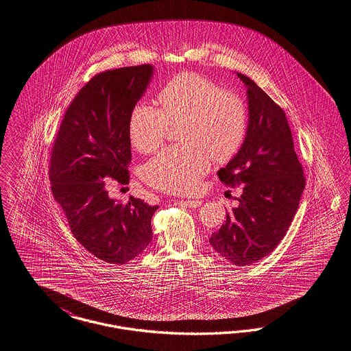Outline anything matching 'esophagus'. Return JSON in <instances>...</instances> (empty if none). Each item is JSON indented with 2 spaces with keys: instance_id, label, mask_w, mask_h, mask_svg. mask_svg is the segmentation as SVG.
I'll use <instances>...</instances> for the list:
<instances>
[{
  "instance_id": "esophagus-1",
  "label": "esophagus",
  "mask_w": 351,
  "mask_h": 351,
  "mask_svg": "<svg viewBox=\"0 0 351 351\" xmlns=\"http://www.w3.org/2000/svg\"><path fill=\"white\" fill-rule=\"evenodd\" d=\"M183 203L187 207H190V208H198L199 206L202 204V200H199V199H195V200H184Z\"/></svg>"
}]
</instances>
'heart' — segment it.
<instances>
[{
  "label": "heart",
  "instance_id": "1",
  "mask_svg": "<svg viewBox=\"0 0 351 351\" xmlns=\"http://www.w3.org/2000/svg\"><path fill=\"white\" fill-rule=\"evenodd\" d=\"M160 108L138 104L130 118V138L138 152L158 149L169 125L182 124L178 137L184 144L158 153L145 165L144 180L167 193L197 189L217 162L232 158L244 143L247 111L244 102L206 77L181 73L158 93Z\"/></svg>",
  "mask_w": 351,
  "mask_h": 351
}]
</instances>
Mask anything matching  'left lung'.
<instances>
[{
    "mask_svg": "<svg viewBox=\"0 0 351 351\" xmlns=\"http://www.w3.org/2000/svg\"><path fill=\"white\" fill-rule=\"evenodd\" d=\"M236 75L246 88L247 130L241 148L217 176L226 184L243 183V194L210 244L233 265L246 266L282 241L298 211L305 178L285 111L253 80Z\"/></svg>",
    "mask_w": 351,
    "mask_h": 351,
    "instance_id": "8db88e82",
    "label": "left lung"
}]
</instances>
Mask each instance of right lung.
<instances>
[{"mask_svg": "<svg viewBox=\"0 0 351 351\" xmlns=\"http://www.w3.org/2000/svg\"><path fill=\"white\" fill-rule=\"evenodd\" d=\"M154 75L151 64L102 72L68 107L53 144L49 181L77 241L97 258L124 265L152 241L158 206L110 198L111 181H130V118Z\"/></svg>", "mask_w": 351, "mask_h": 351, "instance_id": "obj_1", "label": "right lung"}]
</instances>
